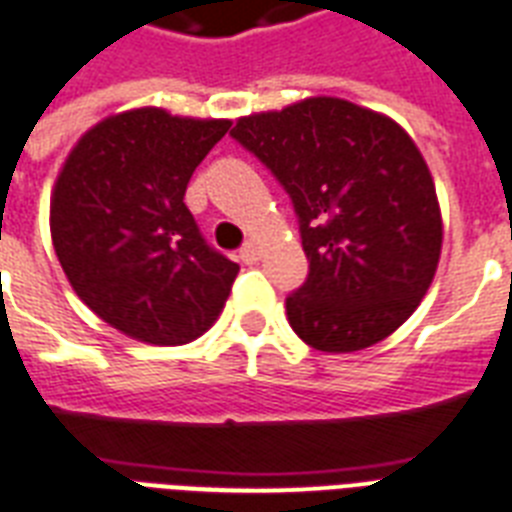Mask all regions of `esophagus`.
<instances>
[{"instance_id": "34e87169", "label": "esophagus", "mask_w": 512, "mask_h": 512, "mask_svg": "<svg viewBox=\"0 0 512 512\" xmlns=\"http://www.w3.org/2000/svg\"><path fill=\"white\" fill-rule=\"evenodd\" d=\"M240 259H243L245 264H256V261L261 259V248L256 243H245L243 251H240Z\"/></svg>"}]
</instances>
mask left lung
<instances>
[{
	"label": "left lung",
	"instance_id": "1",
	"mask_svg": "<svg viewBox=\"0 0 512 512\" xmlns=\"http://www.w3.org/2000/svg\"><path fill=\"white\" fill-rule=\"evenodd\" d=\"M232 136L291 194L310 275L288 323L320 352L374 347L433 285L443 219L433 173L398 122L336 95L237 117Z\"/></svg>",
	"mask_w": 512,
	"mask_h": 512
}]
</instances>
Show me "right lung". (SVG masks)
<instances>
[{"mask_svg":"<svg viewBox=\"0 0 512 512\" xmlns=\"http://www.w3.org/2000/svg\"><path fill=\"white\" fill-rule=\"evenodd\" d=\"M229 125L138 106L95 122L58 170L55 256L79 299L136 342H194L227 304L240 267L205 245L184 194Z\"/></svg>","mask_w":512,"mask_h":512,"instance_id":"1","label":"right lung"}]
</instances>
